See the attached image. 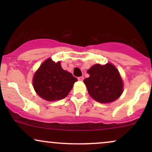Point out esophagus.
<instances>
[{
	"mask_svg": "<svg viewBox=\"0 0 152 152\" xmlns=\"http://www.w3.org/2000/svg\"><path fill=\"white\" fill-rule=\"evenodd\" d=\"M78 81H83V76H80V77L78 78Z\"/></svg>",
	"mask_w": 152,
	"mask_h": 152,
	"instance_id": "1",
	"label": "esophagus"
}]
</instances>
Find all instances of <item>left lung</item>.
Masks as SVG:
<instances>
[{
	"mask_svg": "<svg viewBox=\"0 0 152 152\" xmlns=\"http://www.w3.org/2000/svg\"><path fill=\"white\" fill-rule=\"evenodd\" d=\"M87 73L89 77L85 78L83 82L91 98L104 104L119 98L123 92V81L113 64H95Z\"/></svg>",
	"mask_w": 152,
	"mask_h": 152,
	"instance_id": "obj_1",
	"label": "left lung"
}]
</instances>
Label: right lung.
<instances>
[{
	"instance_id": "1",
	"label": "right lung",
	"mask_w": 152,
	"mask_h": 152,
	"mask_svg": "<svg viewBox=\"0 0 152 152\" xmlns=\"http://www.w3.org/2000/svg\"><path fill=\"white\" fill-rule=\"evenodd\" d=\"M76 81L77 78L64 70L60 61L55 63L51 58L46 59L40 66L33 78V85L36 92L48 102L65 98Z\"/></svg>"
}]
</instances>
